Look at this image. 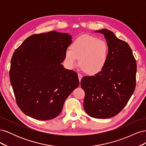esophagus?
<instances>
[{"label":"esophagus","instance_id":"34e87169","mask_svg":"<svg viewBox=\"0 0 146 146\" xmlns=\"http://www.w3.org/2000/svg\"><path fill=\"white\" fill-rule=\"evenodd\" d=\"M78 80H79V81H81V80H82V77H83V76H82V74H78Z\"/></svg>","mask_w":146,"mask_h":146}]
</instances>
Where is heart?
<instances>
[{"mask_svg":"<svg viewBox=\"0 0 146 146\" xmlns=\"http://www.w3.org/2000/svg\"><path fill=\"white\" fill-rule=\"evenodd\" d=\"M109 48L107 42L93 36L83 35L73 41L71 48L65 52V60L70 68L79 64L85 73L95 75L107 63Z\"/></svg>","mask_w":146,"mask_h":146,"instance_id":"1","label":"heart"}]
</instances>
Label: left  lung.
<instances>
[{"label": "left lung", "instance_id": "obj_1", "mask_svg": "<svg viewBox=\"0 0 146 146\" xmlns=\"http://www.w3.org/2000/svg\"><path fill=\"white\" fill-rule=\"evenodd\" d=\"M104 35L109 48L107 63L101 72L81 80L85 92L83 107L91 117H113L125 107L136 86V62L128 44L108 29L95 31Z\"/></svg>", "mask_w": 146, "mask_h": 146}]
</instances>
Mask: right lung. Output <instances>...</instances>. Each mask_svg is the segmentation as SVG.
<instances>
[{
    "label": "right lung",
    "mask_w": 146,
    "mask_h": 146,
    "mask_svg": "<svg viewBox=\"0 0 146 146\" xmlns=\"http://www.w3.org/2000/svg\"><path fill=\"white\" fill-rule=\"evenodd\" d=\"M72 36L52 31L25 39L13 54L10 79L18 107L41 121L58 116L66 99L79 85L77 74L64 68Z\"/></svg>",
    "instance_id": "obj_1"
}]
</instances>
